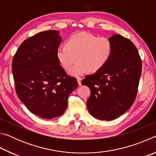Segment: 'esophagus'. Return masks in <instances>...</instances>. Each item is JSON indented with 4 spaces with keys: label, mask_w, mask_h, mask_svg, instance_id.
I'll list each match as a JSON object with an SVG mask.
<instances>
[{
    "label": "esophagus",
    "mask_w": 156,
    "mask_h": 156,
    "mask_svg": "<svg viewBox=\"0 0 156 156\" xmlns=\"http://www.w3.org/2000/svg\"><path fill=\"white\" fill-rule=\"evenodd\" d=\"M77 81H78V85H81V82H82V78H77Z\"/></svg>",
    "instance_id": "34e87169"
}]
</instances>
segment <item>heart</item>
Here are the masks:
<instances>
[{
  "label": "heart",
  "mask_w": 156,
  "mask_h": 156,
  "mask_svg": "<svg viewBox=\"0 0 156 156\" xmlns=\"http://www.w3.org/2000/svg\"><path fill=\"white\" fill-rule=\"evenodd\" d=\"M113 45L107 37L80 32L69 37L66 44L57 48L56 56L60 64L69 70L76 59V65L69 70L73 76L86 72L95 73L105 67L112 54Z\"/></svg>",
  "instance_id": "obj_1"
}]
</instances>
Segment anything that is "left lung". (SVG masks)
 <instances>
[{
  "label": "left lung",
  "instance_id": "obj_1",
  "mask_svg": "<svg viewBox=\"0 0 156 156\" xmlns=\"http://www.w3.org/2000/svg\"><path fill=\"white\" fill-rule=\"evenodd\" d=\"M109 40L113 51L109 61L82 81L91 90L87 102L89 113L108 121L122 115L133 105L142 72L141 58L133 43L119 34Z\"/></svg>",
  "mask_w": 156,
  "mask_h": 156
}]
</instances>
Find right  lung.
I'll return each mask as SVG.
<instances>
[{"instance_id": "1", "label": "right lung", "mask_w": 156, "mask_h": 156, "mask_svg": "<svg viewBox=\"0 0 156 156\" xmlns=\"http://www.w3.org/2000/svg\"><path fill=\"white\" fill-rule=\"evenodd\" d=\"M56 30L26 39L12 60L16 94L30 112L45 119L58 117L67 107L68 96L77 88L76 78L66 73L56 56L61 42Z\"/></svg>"}]
</instances>
